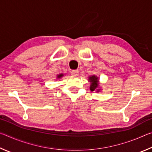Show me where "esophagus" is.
Here are the masks:
<instances>
[{"instance_id":"34e87169","label":"esophagus","mask_w":152,"mask_h":152,"mask_svg":"<svg viewBox=\"0 0 152 152\" xmlns=\"http://www.w3.org/2000/svg\"><path fill=\"white\" fill-rule=\"evenodd\" d=\"M78 73H79V71L78 70H72L71 71V74L72 76H77L78 75Z\"/></svg>"}]
</instances>
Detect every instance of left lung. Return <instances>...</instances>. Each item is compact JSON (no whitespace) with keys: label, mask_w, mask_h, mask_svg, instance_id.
I'll list each match as a JSON object with an SVG mask.
<instances>
[{"label":"left lung","mask_w":152,"mask_h":152,"mask_svg":"<svg viewBox=\"0 0 152 152\" xmlns=\"http://www.w3.org/2000/svg\"><path fill=\"white\" fill-rule=\"evenodd\" d=\"M88 81L91 82V86H90V90L91 91H96V92H99L101 89L98 88L99 87V78L96 76H91L88 78Z\"/></svg>","instance_id":"obj_1"}]
</instances>
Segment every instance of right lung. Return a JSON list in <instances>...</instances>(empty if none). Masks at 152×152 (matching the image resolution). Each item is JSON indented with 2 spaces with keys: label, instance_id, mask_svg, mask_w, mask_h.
Here are the masks:
<instances>
[{
  "label": "right lung",
  "instance_id": "1",
  "mask_svg": "<svg viewBox=\"0 0 152 152\" xmlns=\"http://www.w3.org/2000/svg\"><path fill=\"white\" fill-rule=\"evenodd\" d=\"M63 76H64V74H58V75L57 76V78H61V77H62Z\"/></svg>",
  "mask_w": 152,
  "mask_h": 152
}]
</instances>
